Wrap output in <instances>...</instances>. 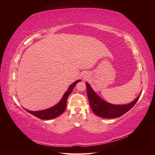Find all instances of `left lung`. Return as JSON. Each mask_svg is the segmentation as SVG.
Wrapping results in <instances>:
<instances>
[{
    "mask_svg": "<svg viewBox=\"0 0 155 155\" xmlns=\"http://www.w3.org/2000/svg\"><path fill=\"white\" fill-rule=\"evenodd\" d=\"M86 86L88 101L92 110L97 116L104 118H118L123 115L134 107L140 96V94L135 100L129 104L121 105L113 104L104 101L99 96H98L88 83H86Z\"/></svg>",
    "mask_w": 155,
    "mask_h": 155,
    "instance_id": "obj_1",
    "label": "left lung"
}]
</instances>
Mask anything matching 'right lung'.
Returning <instances> with one entry per match:
<instances>
[{
  "label": "right lung",
  "instance_id": "add662e5",
  "mask_svg": "<svg viewBox=\"0 0 155 155\" xmlns=\"http://www.w3.org/2000/svg\"><path fill=\"white\" fill-rule=\"evenodd\" d=\"M81 80H78L75 81L74 83H72L70 87H68V91L64 94L63 97H62V99L59 102L58 104H57L55 106L52 107L48 109L42 110H38V111H31L28 110L27 109H25L29 113L34 115V116L37 117V118H40L42 120H49L52 119V118H57V117L60 116L61 114L63 113V112L65 110L66 107H67V98L69 95L71 93V92L73 90L74 86L77 84L78 82H81Z\"/></svg>",
  "mask_w": 155,
  "mask_h": 155
}]
</instances>
